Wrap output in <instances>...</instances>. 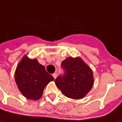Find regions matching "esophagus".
I'll return each mask as SVG.
<instances>
[{
    "label": "esophagus",
    "instance_id": "1",
    "mask_svg": "<svg viewBox=\"0 0 122 122\" xmlns=\"http://www.w3.org/2000/svg\"><path fill=\"white\" fill-rule=\"evenodd\" d=\"M52 76L54 77V79H56V77H57V73H54V74L52 75Z\"/></svg>",
    "mask_w": 122,
    "mask_h": 122
}]
</instances>
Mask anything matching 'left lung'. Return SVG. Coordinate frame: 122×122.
<instances>
[{
    "label": "left lung",
    "mask_w": 122,
    "mask_h": 122,
    "mask_svg": "<svg viewBox=\"0 0 122 122\" xmlns=\"http://www.w3.org/2000/svg\"><path fill=\"white\" fill-rule=\"evenodd\" d=\"M64 73L55 79L56 86L66 97L81 99L86 95L94 83L91 68L80 58L69 57L62 61Z\"/></svg>",
    "instance_id": "left-lung-1"
}]
</instances>
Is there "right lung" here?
<instances>
[{
  "label": "right lung",
  "mask_w": 122,
  "mask_h": 122,
  "mask_svg": "<svg viewBox=\"0 0 122 122\" xmlns=\"http://www.w3.org/2000/svg\"><path fill=\"white\" fill-rule=\"evenodd\" d=\"M15 80L20 91L25 97L39 100L43 95L45 87L54 81V78L36 59L32 60L24 56L16 68Z\"/></svg>",
  "instance_id": "add662e5"
}]
</instances>
